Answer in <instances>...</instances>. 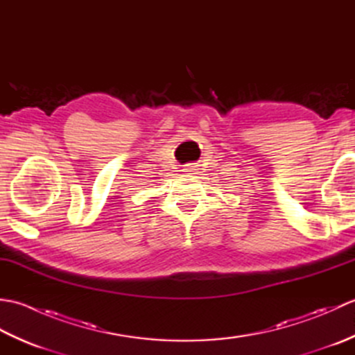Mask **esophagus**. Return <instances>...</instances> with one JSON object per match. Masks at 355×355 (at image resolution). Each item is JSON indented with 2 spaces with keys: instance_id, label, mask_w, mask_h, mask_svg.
<instances>
[{
  "instance_id": "1",
  "label": "esophagus",
  "mask_w": 355,
  "mask_h": 355,
  "mask_svg": "<svg viewBox=\"0 0 355 355\" xmlns=\"http://www.w3.org/2000/svg\"><path fill=\"white\" fill-rule=\"evenodd\" d=\"M182 171L186 172V173H197L198 164L197 163H189V164H186L184 169H182Z\"/></svg>"
}]
</instances>
